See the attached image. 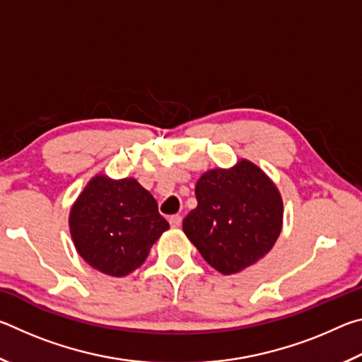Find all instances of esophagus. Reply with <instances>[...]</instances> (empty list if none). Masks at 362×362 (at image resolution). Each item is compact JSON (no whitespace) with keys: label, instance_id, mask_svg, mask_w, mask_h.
<instances>
[{"label":"esophagus","instance_id":"esophagus-1","mask_svg":"<svg viewBox=\"0 0 362 362\" xmlns=\"http://www.w3.org/2000/svg\"><path fill=\"white\" fill-rule=\"evenodd\" d=\"M169 223H170V226H173V228H179V226L182 225V216H170Z\"/></svg>","mask_w":362,"mask_h":362}]
</instances>
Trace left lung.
Instances as JSON below:
<instances>
[{"label":"left lung","mask_w":362,"mask_h":362,"mask_svg":"<svg viewBox=\"0 0 362 362\" xmlns=\"http://www.w3.org/2000/svg\"><path fill=\"white\" fill-rule=\"evenodd\" d=\"M198 206L183 220L203 259L222 274L254 265L283 228V199L274 183L247 159L231 169H211L194 188Z\"/></svg>","instance_id":"1"}]
</instances>
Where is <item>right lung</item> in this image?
I'll use <instances>...</instances> for the list:
<instances>
[{
  "instance_id": "add662e5",
  "label": "right lung",
  "mask_w": 362,
  "mask_h": 362,
  "mask_svg": "<svg viewBox=\"0 0 362 362\" xmlns=\"http://www.w3.org/2000/svg\"><path fill=\"white\" fill-rule=\"evenodd\" d=\"M70 233L78 254L110 276L139 268L153 244L169 228L158 203L136 179L89 180L70 211Z\"/></svg>"
}]
</instances>
